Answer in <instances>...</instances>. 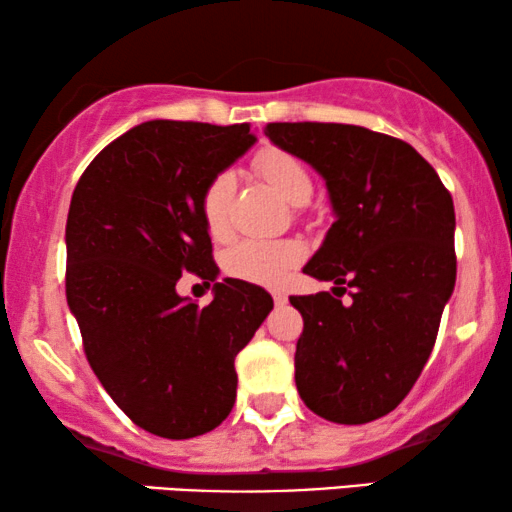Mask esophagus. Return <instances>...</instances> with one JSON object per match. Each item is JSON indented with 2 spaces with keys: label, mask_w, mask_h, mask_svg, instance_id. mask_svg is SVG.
<instances>
[{
  "label": "esophagus",
  "mask_w": 512,
  "mask_h": 512,
  "mask_svg": "<svg viewBox=\"0 0 512 512\" xmlns=\"http://www.w3.org/2000/svg\"><path fill=\"white\" fill-rule=\"evenodd\" d=\"M273 301H276V306H285L287 304V294L283 290H273Z\"/></svg>",
  "instance_id": "34e87169"
}]
</instances>
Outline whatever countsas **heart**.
<instances>
[{"label": "heart", "mask_w": 512, "mask_h": 512, "mask_svg": "<svg viewBox=\"0 0 512 512\" xmlns=\"http://www.w3.org/2000/svg\"><path fill=\"white\" fill-rule=\"evenodd\" d=\"M255 167L266 183L290 204H306L313 192V181L297 157L278 148H266L257 155ZM234 178L218 174L201 194V218L208 234L220 239L227 234V206ZM301 259V248L294 241L248 239L236 243L225 255V269L234 278L255 285H278Z\"/></svg>", "instance_id": "heart-1"}]
</instances>
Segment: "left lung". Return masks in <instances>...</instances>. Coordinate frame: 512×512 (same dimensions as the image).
<instances>
[{"label":"left lung","instance_id":"obj_1","mask_svg":"<svg viewBox=\"0 0 512 512\" xmlns=\"http://www.w3.org/2000/svg\"><path fill=\"white\" fill-rule=\"evenodd\" d=\"M264 134L327 187L334 222L304 273L331 280L337 297L353 290L348 307L330 292L290 297L304 318L299 397L329 422H373L420 378L455 290L452 197L394 136L338 122H271Z\"/></svg>","mask_w":512,"mask_h":512}]
</instances>
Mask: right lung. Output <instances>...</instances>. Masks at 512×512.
<instances>
[{
  "mask_svg": "<svg viewBox=\"0 0 512 512\" xmlns=\"http://www.w3.org/2000/svg\"><path fill=\"white\" fill-rule=\"evenodd\" d=\"M250 125L148 120L109 143L83 171L67 215V304L88 362L134 424L194 438L236 401L234 357L273 299L222 278L201 218V194L255 146ZM185 270L214 283L199 309L175 283Z\"/></svg>",
  "mask_w": 512,
  "mask_h": 512,
  "instance_id": "right-lung-1",
  "label": "right lung"
}]
</instances>
